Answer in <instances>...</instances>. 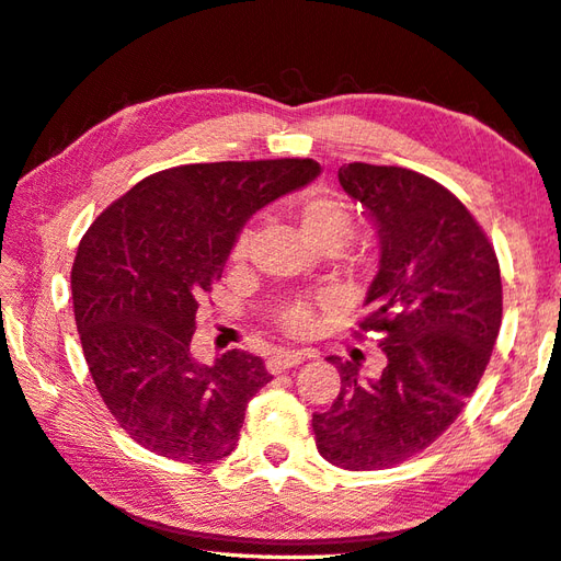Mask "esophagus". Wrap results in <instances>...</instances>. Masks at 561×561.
Returning <instances> with one entry per match:
<instances>
[{
	"mask_svg": "<svg viewBox=\"0 0 561 561\" xmlns=\"http://www.w3.org/2000/svg\"><path fill=\"white\" fill-rule=\"evenodd\" d=\"M307 358H313V355L311 353H301V351H279V353H274L272 358H267V370L272 375H277L282 370L294 368V365H299V363H304Z\"/></svg>",
	"mask_w": 561,
	"mask_h": 561,
	"instance_id": "esophagus-1",
	"label": "esophagus"
}]
</instances>
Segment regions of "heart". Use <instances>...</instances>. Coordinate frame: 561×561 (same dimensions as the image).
<instances>
[{"label": "heart", "instance_id": "heart-1", "mask_svg": "<svg viewBox=\"0 0 561 561\" xmlns=\"http://www.w3.org/2000/svg\"><path fill=\"white\" fill-rule=\"evenodd\" d=\"M294 216L299 220L301 236L307 238L309 245L313 248L341 250L345 242H351V238L355 236V218L351 208L345 206L341 198L325 196V193H309V196H301L297 208H294ZM250 238L252 232L248 228L238 232L230 252L232 260L242 262L248 257ZM279 323L282 329L291 335H307L313 329V311L309 304L299 301L282 313Z\"/></svg>", "mask_w": 561, "mask_h": 561}]
</instances>
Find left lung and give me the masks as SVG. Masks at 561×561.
Returning a JSON list of instances; mask_svg holds the SVG:
<instances>
[{"label": "left lung", "mask_w": 561, "mask_h": 561, "mask_svg": "<svg viewBox=\"0 0 561 561\" xmlns=\"http://www.w3.org/2000/svg\"><path fill=\"white\" fill-rule=\"evenodd\" d=\"M343 191L380 232V270L368 316L353 331L380 333L385 368L358 380V365L333 358L341 392L316 412V449L348 471H375L424 451L456 422L491 360L503 321L493 242L454 193L402 167L353 161Z\"/></svg>", "instance_id": "left-lung-1"}]
</instances>
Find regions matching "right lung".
I'll list each match as a JSON object with an SVG mask.
<instances>
[{
	"mask_svg": "<svg viewBox=\"0 0 561 561\" xmlns=\"http://www.w3.org/2000/svg\"><path fill=\"white\" fill-rule=\"evenodd\" d=\"M313 159L183 164L157 171L100 213L80 240L70 289L88 370L131 439L183 463L236 449L270 373L232 348L191 355L201 297L222 277L254 210L319 176Z\"/></svg>",
	"mask_w": 561,
	"mask_h": 561,
	"instance_id": "right-lung-1",
	"label": "right lung"
}]
</instances>
